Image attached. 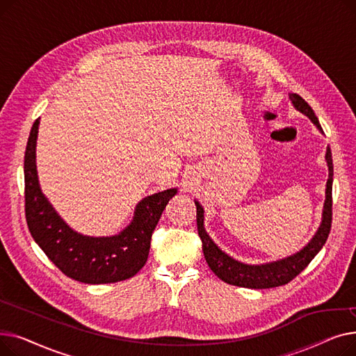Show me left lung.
Returning a JSON list of instances; mask_svg holds the SVG:
<instances>
[{
  "mask_svg": "<svg viewBox=\"0 0 356 356\" xmlns=\"http://www.w3.org/2000/svg\"><path fill=\"white\" fill-rule=\"evenodd\" d=\"M290 99L293 105L307 115L312 122L319 128L322 133L323 129L319 124V120L314 115V111L312 106L297 93H291ZM326 161L329 167V179L326 183V200L323 207V216L319 229L309 244L300 251L289 258L275 261V263L263 264V266H248L242 264L239 261L231 258L225 252H222L211 236L207 234L203 228V208L199 202L196 204V222H197V232L202 239V250L203 255L209 268L218 275L222 282H225L232 286L245 287V289H271L284 286L290 283L294 277L300 274L309 264L310 261L316 257V254L322 250L325 242L329 236L330 227H332V183H333V163H332V152L327 147L326 149Z\"/></svg>",
  "mask_w": 356,
  "mask_h": 356,
  "instance_id": "1",
  "label": "left lung"
}]
</instances>
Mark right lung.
Instances as JSON below:
<instances>
[{"label": "right lung", "mask_w": 356, "mask_h": 356, "mask_svg": "<svg viewBox=\"0 0 356 356\" xmlns=\"http://www.w3.org/2000/svg\"><path fill=\"white\" fill-rule=\"evenodd\" d=\"M39 118L31 127L24 154V208L27 227L43 252L65 275L86 284L117 283L136 275L145 264L159 219L175 195L168 189L144 197L134 219L118 235L83 236L72 231L43 196L35 170Z\"/></svg>", "instance_id": "add662e5"}]
</instances>
